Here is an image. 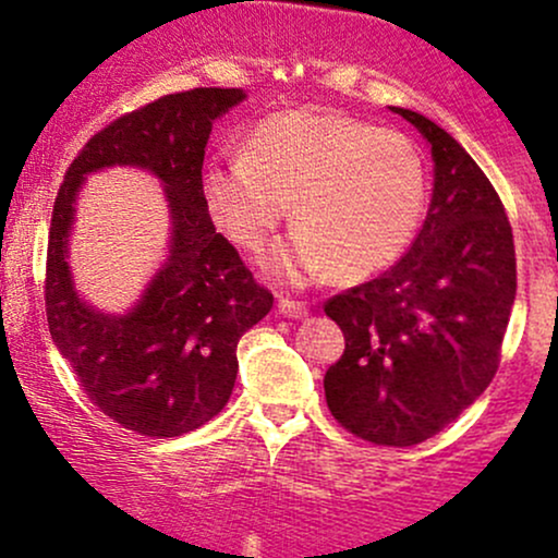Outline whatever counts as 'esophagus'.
Instances as JSON below:
<instances>
[{
  "label": "esophagus",
  "instance_id": "1",
  "mask_svg": "<svg viewBox=\"0 0 558 558\" xmlns=\"http://www.w3.org/2000/svg\"><path fill=\"white\" fill-rule=\"evenodd\" d=\"M278 312H280V315L293 317V319L310 315V310H306L304 301H296V299H280L278 301Z\"/></svg>",
  "mask_w": 558,
  "mask_h": 558
}]
</instances>
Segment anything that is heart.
I'll list each match as a JSON object with an SVG mask.
<instances>
[{
  "mask_svg": "<svg viewBox=\"0 0 558 558\" xmlns=\"http://www.w3.org/2000/svg\"><path fill=\"white\" fill-rule=\"evenodd\" d=\"M202 196L235 246L259 248L288 215L299 230L262 257L286 283L328 270L356 280L393 265L427 204L425 157L412 138L349 114L280 112L259 120L243 157H215Z\"/></svg>",
  "mask_w": 558,
  "mask_h": 558,
  "instance_id": "heart-1",
  "label": "heart"
}]
</instances>
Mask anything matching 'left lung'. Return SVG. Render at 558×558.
I'll use <instances>...</instances> for the list:
<instances>
[{
    "mask_svg": "<svg viewBox=\"0 0 558 558\" xmlns=\"http://www.w3.org/2000/svg\"><path fill=\"white\" fill-rule=\"evenodd\" d=\"M427 138L433 198L409 252L325 301L343 356L325 399L356 438L414 446L451 425L490 386L517 296L514 235L485 172L451 133L393 107Z\"/></svg>",
    "mask_w": 558,
    "mask_h": 558,
    "instance_id": "left-lung-1",
    "label": "left lung"
}]
</instances>
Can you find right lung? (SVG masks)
<instances>
[{
	"label": "right lung",
	"mask_w": 558,
	"mask_h": 558,
	"mask_svg": "<svg viewBox=\"0 0 558 558\" xmlns=\"http://www.w3.org/2000/svg\"><path fill=\"white\" fill-rule=\"evenodd\" d=\"M243 99L241 88H191L123 114L88 138L54 202L44 280L52 341L94 407L149 438H175L222 412L241 336L272 310L202 196L213 123ZM114 163L157 174L173 222L169 259L125 316L88 307L66 267L74 196L86 174Z\"/></svg>",
	"instance_id": "add662e5"
}]
</instances>
